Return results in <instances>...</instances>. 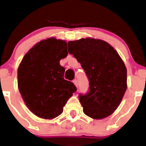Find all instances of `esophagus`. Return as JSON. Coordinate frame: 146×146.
Instances as JSON below:
<instances>
[{"label":"esophagus","instance_id":"34e87169","mask_svg":"<svg viewBox=\"0 0 146 146\" xmlns=\"http://www.w3.org/2000/svg\"><path fill=\"white\" fill-rule=\"evenodd\" d=\"M73 83H74V85L76 86V87H78V81L76 79H75V80H73Z\"/></svg>","mask_w":146,"mask_h":146}]
</instances>
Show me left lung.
Wrapping results in <instances>:
<instances>
[{
  "instance_id": "1",
  "label": "left lung",
  "mask_w": 146,
  "mask_h": 146,
  "mask_svg": "<svg viewBox=\"0 0 146 146\" xmlns=\"http://www.w3.org/2000/svg\"><path fill=\"white\" fill-rule=\"evenodd\" d=\"M68 53L80 63L89 81L88 91L78 96L83 113L94 119L111 115L127 88V70L113 48L103 40L69 41Z\"/></svg>"
}]
</instances>
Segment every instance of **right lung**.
Segmentation results:
<instances>
[{
  "instance_id": "obj_1",
  "label": "right lung",
  "mask_w": 146,
  "mask_h": 146,
  "mask_svg": "<svg viewBox=\"0 0 146 146\" xmlns=\"http://www.w3.org/2000/svg\"><path fill=\"white\" fill-rule=\"evenodd\" d=\"M67 43L56 38L42 40L23 58L18 69L20 93L31 112L45 119L63 113L68 100L77 90L63 78L60 60L67 56Z\"/></svg>"
}]
</instances>
